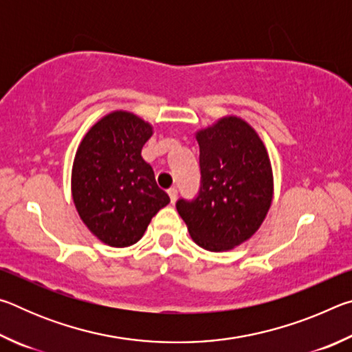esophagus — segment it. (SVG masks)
I'll list each match as a JSON object with an SVG mask.
<instances>
[{
  "mask_svg": "<svg viewBox=\"0 0 352 352\" xmlns=\"http://www.w3.org/2000/svg\"><path fill=\"white\" fill-rule=\"evenodd\" d=\"M168 194H169V197H170V204L174 205L175 201H177V195H178V190H177V188H170V189L168 190Z\"/></svg>",
  "mask_w": 352,
  "mask_h": 352,
  "instance_id": "1",
  "label": "esophagus"
}]
</instances>
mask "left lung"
I'll use <instances>...</instances> for the list:
<instances>
[{
    "mask_svg": "<svg viewBox=\"0 0 352 352\" xmlns=\"http://www.w3.org/2000/svg\"><path fill=\"white\" fill-rule=\"evenodd\" d=\"M201 183L194 200L177 211L192 241L208 252H226L248 241L264 222L273 199L269 152L256 130L237 116L220 118L195 133Z\"/></svg>",
    "mask_w": 352,
    "mask_h": 352,
    "instance_id": "left-lung-1",
    "label": "left lung"
}]
</instances>
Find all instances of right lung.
I'll list each match as a JSON object with an SVG mask.
<instances>
[{
    "instance_id": "1",
    "label": "right lung",
    "mask_w": 352,
    "mask_h": 352,
    "mask_svg": "<svg viewBox=\"0 0 352 352\" xmlns=\"http://www.w3.org/2000/svg\"><path fill=\"white\" fill-rule=\"evenodd\" d=\"M152 133L144 119L118 110L100 118L77 147L71 172L76 210L110 247L138 242L152 217L170 201L141 157Z\"/></svg>"
}]
</instances>
